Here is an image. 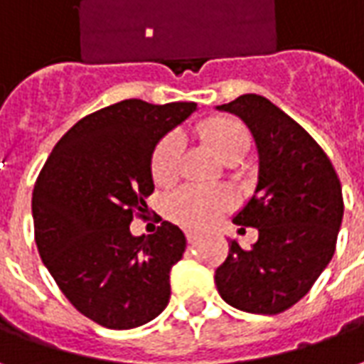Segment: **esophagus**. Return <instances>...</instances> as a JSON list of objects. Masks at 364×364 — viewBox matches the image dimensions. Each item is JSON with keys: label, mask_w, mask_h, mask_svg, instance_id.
Wrapping results in <instances>:
<instances>
[{"label": "esophagus", "mask_w": 364, "mask_h": 364, "mask_svg": "<svg viewBox=\"0 0 364 364\" xmlns=\"http://www.w3.org/2000/svg\"><path fill=\"white\" fill-rule=\"evenodd\" d=\"M187 242H189V244H197L198 234H193V232H189V234H187Z\"/></svg>", "instance_id": "esophagus-1"}]
</instances>
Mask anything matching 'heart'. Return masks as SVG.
Returning a JSON list of instances; mask_svg holds the SVG:
<instances>
[{"instance_id": "b5f03b06", "label": "heart", "mask_w": 364, "mask_h": 364, "mask_svg": "<svg viewBox=\"0 0 364 364\" xmlns=\"http://www.w3.org/2000/svg\"><path fill=\"white\" fill-rule=\"evenodd\" d=\"M198 134L216 156L232 164L240 161L250 148V132L236 119L213 117L200 122ZM183 138L179 132H169L158 142L151 154V175L156 183H171L179 171ZM234 205V195L226 189H200L185 187L167 198V214L191 230H205L213 226L222 214Z\"/></svg>"}]
</instances>
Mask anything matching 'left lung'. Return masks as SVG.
Segmentation results:
<instances>
[{
  "instance_id": "left-lung-1",
  "label": "left lung",
  "mask_w": 364,
  "mask_h": 364,
  "mask_svg": "<svg viewBox=\"0 0 364 364\" xmlns=\"http://www.w3.org/2000/svg\"><path fill=\"white\" fill-rule=\"evenodd\" d=\"M216 109L240 117L255 140L257 183L234 222L257 228L259 237L250 250L230 240L214 282L237 310L281 314L312 289L333 257L343 218L341 183L318 142L265 97L247 93Z\"/></svg>"
}]
</instances>
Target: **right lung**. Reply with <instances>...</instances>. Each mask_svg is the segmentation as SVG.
<instances>
[{
  "label": "right lung",
  "mask_w": 364,
  "mask_h": 364,
  "mask_svg": "<svg viewBox=\"0 0 364 364\" xmlns=\"http://www.w3.org/2000/svg\"><path fill=\"white\" fill-rule=\"evenodd\" d=\"M197 103L127 99L75 122L46 159L33 191L41 259L77 312L109 329H132L166 310L169 271L187 240L164 222L132 236L134 213L154 193L151 154Z\"/></svg>",
  "instance_id": "obj_1"
}]
</instances>
